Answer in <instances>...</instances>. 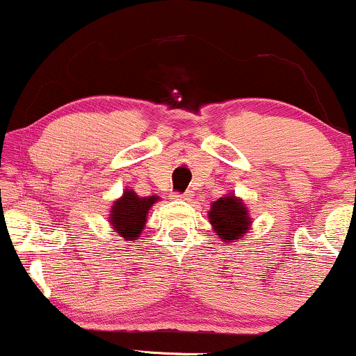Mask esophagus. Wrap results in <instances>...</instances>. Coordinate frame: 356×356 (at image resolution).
I'll list each match as a JSON object with an SVG mask.
<instances>
[{
    "label": "esophagus",
    "instance_id": "esophagus-1",
    "mask_svg": "<svg viewBox=\"0 0 356 356\" xmlns=\"http://www.w3.org/2000/svg\"><path fill=\"white\" fill-rule=\"evenodd\" d=\"M191 196H193V194H191V191H187V193H172L170 197L179 199V201H189Z\"/></svg>",
    "mask_w": 356,
    "mask_h": 356
}]
</instances>
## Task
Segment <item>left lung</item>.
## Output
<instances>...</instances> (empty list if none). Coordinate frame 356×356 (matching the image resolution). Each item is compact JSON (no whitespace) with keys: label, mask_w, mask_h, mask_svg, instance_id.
Returning a JSON list of instances; mask_svg holds the SVG:
<instances>
[{"label":"left lung","mask_w":356,"mask_h":356,"mask_svg":"<svg viewBox=\"0 0 356 356\" xmlns=\"http://www.w3.org/2000/svg\"><path fill=\"white\" fill-rule=\"evenodd\" d=\"M209 221L221 240L233 241L247 233L250 226L248 211L235 196L220 197L211 204Z\"/></svg>","instance_id":"1"}]
</instances>
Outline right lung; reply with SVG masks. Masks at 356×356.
Segmentation results:
<instances>
[{"instance_id": "1", "label": "right lung", "mask_w": 356, "mask_h": 356, "mask_svg": "<svg viewBox=\"0 0 356 356\" xmlns=\"http://www.w3.org/2000/svg\"><path fill=\"white\" fill-rule=\"evenodd\" d=\"M155 201L157 196L138 197L134 191H124L123 197L113 204L111 218H109L116 233L131 243L142 233L147 222L148 209L154 206Z\"/></svg>"}]
</instances>
